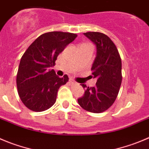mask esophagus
I'll return each instance as SVG.
<instances>
[{
  "label": "esophagus",
  "instance_id": "obj_1",
  "mask_svg": "<svg viewBox=\"0 0 149 149\" xmlns=\"http://www.w3.org/2000/svg\"><path fill=\"white\" fill-rule=\"evenodd\" d=\"M70 82L71 83V84H78V83L76 82V81H75L74 80H73V79H70Z\"/></svg>",
  "mask_w": 149,
  "mask_h": 149
}]
</instances>
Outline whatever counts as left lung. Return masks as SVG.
Wrapping results in <instances>:
<instances>
[{"mask_svg":"<svg viewBox=\"0 0 149 149\" xmlns=\"http://www.w3.org/2000/svg\"><path fill=\"white\" fill-rule=\"evenodd\" d=\"M84 34L96 45V57L91 70L97 81L93 87L81 84L85 91L78 103L87 112L101 113L112 106L118 95L122 82L121 59L118 48L107 35L94 31Z\"/></svg>","mask_w":149,"mask_h":149,"instance_id":"obj_1","label":"left lung"}]
</instances>
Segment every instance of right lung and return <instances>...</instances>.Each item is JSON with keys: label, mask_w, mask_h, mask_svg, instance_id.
<instances>
[{"label": "right lung", "mask_w": 149, "mask_h": 149, "mask_svg": "<svg viewBox=\"0 0 149 149\" xmlns=\"http://www.w3.org/2000/svg\"><path fill=\"white\" fill-rule=\"evenodd\" d=\"M77 34L51 31L37 37L25 51L17 73L18 95L25 106L34 112H42L55 104L59 87L68 81V76L56 75L50 68L57 56L73 42Z\"/></svg>", "instance_id": "add662e5"}]
</instances>
